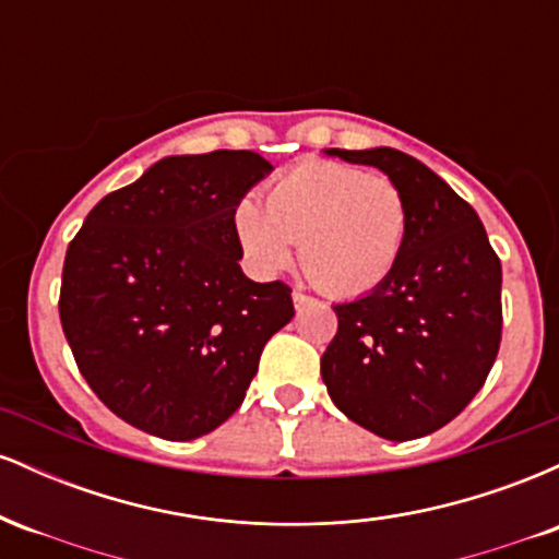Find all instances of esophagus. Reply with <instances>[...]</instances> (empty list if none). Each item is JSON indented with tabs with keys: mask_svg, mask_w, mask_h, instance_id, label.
Listing matches in <instances>:
<instances>
[{
	"mask_svg": "<svg viewBox=\"0 0 559 559\" xmlns=\"http://www.w3.org/2000/svg\"><path fill=\"white\" fill-rule=\"evenodd\" d=\"M292 299H294V307H297V310H301V307H307V305H312V297H307L305 292H294Z\"/></svg>",
	"mask_w": 559,
	"mask_h": 559,
	"instance_id": "obj_1",
	"label": "esophagus"
}]
</instances>
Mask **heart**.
<instances>
[{
    "instance_id": "b5f03b06",
    "label": "heart",
    "mask_w": 559,
    "mask_h": 559,
    "mask_svg": "<svg viewBox=\"0 0 559 559\" xmlns=\"http://www.w3.org/2000/svg\"><path fill=\"white\" fill-rule=\"evenodd\" d=\"M234 223L258 271L284 267L297 241L301 273L320 292L360 297L381 286L400 262L409 207L391 178L316 159L267 186L265 207L241 199Z\"/></svg>"
}]
</instances>
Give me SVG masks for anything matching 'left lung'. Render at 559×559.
<instances>
[{
    "label": "left lung",
    "instance_id": "8db88e82",
    "mask_svg": "<svg viewBox=\"0 0 559 559\" xmlns=\"http://www.w3.org/2000/svg\"><path fill=\"white\" fill-rule=\"evenodd\" d=\"M383 170L407 197L400 262L381 286L333 305L320 376L333 404L389 441L439 431L478 394L502 342V262L484 223L420 159L391 146L329 150Z\"/></svg>",
    "mask_w": 559,
    "mask_h": 559
}]
</instances>
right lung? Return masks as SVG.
Returning a JSON list of instances; mask_svg holds the SVG:
<instances>
[{"mask_svg":"<svg viewBox=\"0 0 559 559\" xmlns=\"http://www.w3.org/2000/svg\"><path fill=\"white\" fill-rule=\"evenodd\" d=\"M271 170L247 150L165 157L102 199L70 241L62 331L94 394L139 431H215L294 318L284 281L254 284L239 265L236 204Z\"/></svg>","mask_w":559,"mask_h":559,"instance_id":"add662e5","label":"right lung"}]
</instances>
